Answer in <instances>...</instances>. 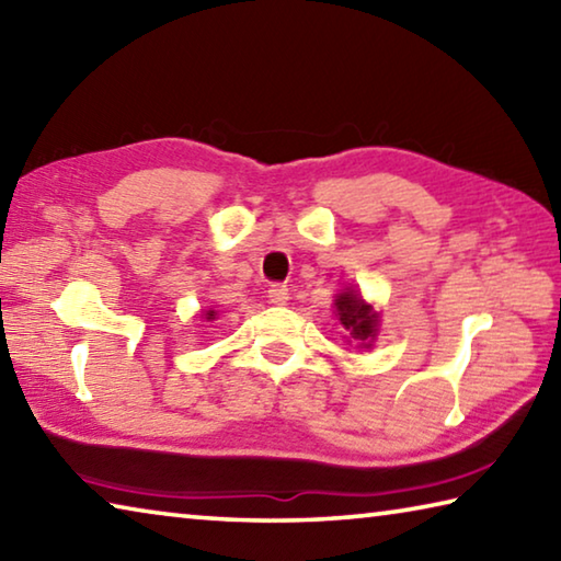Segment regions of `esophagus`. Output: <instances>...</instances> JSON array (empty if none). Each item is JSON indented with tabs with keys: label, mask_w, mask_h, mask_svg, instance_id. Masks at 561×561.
Wrapping results in <instances>:
<instances>
[{
	"label": "esophagus",
	"mask_w": 561,
	"mask_h": 561,
	"mask_svg": "<svg viewBox=\"0 0 561 561\" xmlns=\"http://www.w3.org/2000/svg\"><path fill=\"white\" fill-rule=\"evenodd\" d=\"M270 301L277 304V307H282V304L289 301V289L284 287V284H272L270 287Z\"/></svg>",
	"instance_id": "1"
}]
</instances>
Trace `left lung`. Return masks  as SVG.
Masks as SVG:
<instances>
[{
    "instance_id": "left-lung-1",
    "label": "left lung",
    "mask_w": 561,
    "mask_h": 561,
    "mask_svg": "<svg viewBox=\"0 0 561 561\" xmlns=\"http://www.w3.org/2000/svg\"><path fill=\"white\" fill-rule=\"evenodd\" d=\"M334 307H336L339 321L344 324L351 339L358 341V346L364 348L371 346L378 334V314L374 311L371 304L360 299V294H356L354 289H344L334 299Z\"/></svg>"
}]
</instances>
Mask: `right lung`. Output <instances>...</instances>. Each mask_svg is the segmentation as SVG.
<instances>
[{
	"instance_id": "obj_1",
	"label": "right lung",
	"mask_w": 561,
	"mask_h": 561,
	"mask_svg": "<svg viewBox=\"0 0 561 561\" xmlns=\"http://www.w3.org/2000/svg\"><path fill=\"white\" fill-rule=\"evenodd\" d=\"M205 319L213 321V319H215V311H205Z\"/></svg>"
}]
</instances>
